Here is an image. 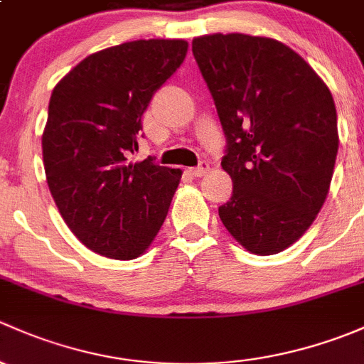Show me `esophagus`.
I'll return each instance as SVG.
<instances>
[{"instance_id": "1", "label": "esophagus", "mask_w": 364, "mask_h": 364, "mask_svg": "<svg viewBox=\"0 0 364 364\" xmlns=\"http://www.w3.org/2000/svg\"><path fill=\"white\" fill-rule=\"evenodd\" d=\"M208 170H210L208 163H201L200 166H196V168H189V173L193 175V177H203V175H207V173H208Z\"/></svg>"}]
</instances>
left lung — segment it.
I'll return each instance as SVG.
<instances>
[{
  "label": "left lung",
  "mask_w": 364,
  "mask_h": 364,
  "mask_svg": "<svg viewBox=\"0 0 364 364\" xmlns=\"http://www.w3.org/2000/svg\"><path fill=\"white\" fill-rule=\"evenodd\" d=\"M233 181L219 217L243 249L272 256L312 226L329 193L338 127L324 80L279 40L213 33L193 40Z\"/></svg>",
  "instance_id": "8db88e82"
}]
</instances>
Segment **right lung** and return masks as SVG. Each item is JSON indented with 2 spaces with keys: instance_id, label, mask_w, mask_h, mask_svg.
I'll return each mask as SVG.
<instances>
[{
  "instance_id": "right-lung-1",
  "label": "right lung",
  "mask_w": 364,
  "mask_h": 364,
  "mask_svg": "<svg viewBox=\"0 0 364 364\" xmlns=\"http://www.w3.org/2000/svg\"><path fill=\"white\" fill-rule=\"evenodd\" d=\"M186 54V40L115 45L87 55L52 91L45 177L66 226L92 252L134 259L166 219L182 171L127 157L152 96Z\"/></svg>"
}]
</instances>
